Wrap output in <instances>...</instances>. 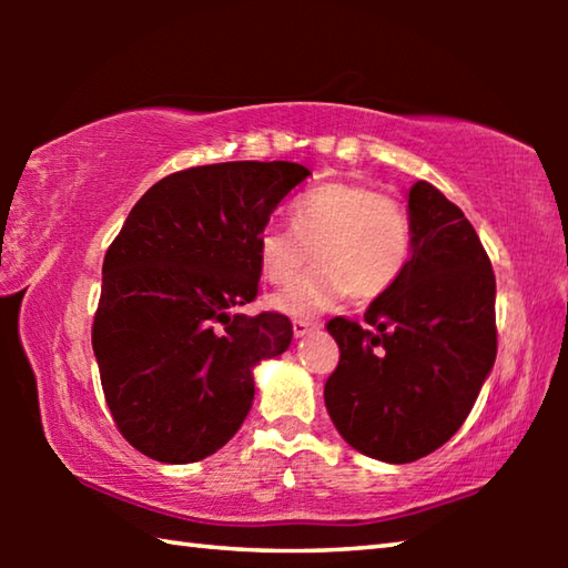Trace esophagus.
Returning <instances> with one entry per match:
<instances>
[{"mask_svg":"<svg viewBox=\"0 0 568 568\" xmlns=\"http://www.w3.org/2000/svg\"><path fill=\"white\" fill-rule=\"evenodd\" d=\"M318 328H321L318 321H303V318H295V321H293L295 338H303V335H307L311 331H318Z\"/></svg>","mask_w":568,"mask_h":568,"instance_id":"esophagus-1","label":"esophagus"}]
</instances>
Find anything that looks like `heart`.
I'll return each instance as SVG.
<instances>
[{
	"mask_svg": "<svg viewBox=\"0 0 568 568\" xmlns=\"http://www.w3.org/2000/svg\"><path fill=\"white\" fill-rule=\"evenodd\" d=\"M273 297L287 315L321 313L341 297L373 301L396 285L413 253V220L398 197L358 182H325L291 210V227L267 225L257 235V265L265 281L287 283Z\"/></svg>",
	"mask_w": 568,
	"mask_h": 568,
	"instance_id": "obj_1",
	"label": "heart"
}]
</instances>
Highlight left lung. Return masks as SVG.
I'll use <instances>...</instances> for the list:
<instances>
[{
	"label": "left lung",
	"instance_id": "left-lung-1",
	"mask_svg": "<svg viewBox=\"0 0 568 568\" xmlns=\"http://www.w3.org/2000/svg\"><path fill=\"white\" fill-rule=\"evenodd\" d=\"M413 253L363 321L333 318L341 348L325 408L361 454L410 464L464 426L496 361V277L474 225L444 192L408 190Z\"/></svg>",
	"mask_w": 568,
	"mask_h": 568
}]
</instances>
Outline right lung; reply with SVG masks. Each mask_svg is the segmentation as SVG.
Wrapping results in <instances>:
<instances>
[{
    "label": "right lung",
    "instance_id": "right-lung-1",
    "mask_svg": "<svg viewBox=\"0 0 568 568\" xmlns=\"http://www.w3.org/2000/svg\"><path fill=\"white\" fill-rule=\"evenodd\" d=\"M307 175L283 160L190 168L130 210L102 263L92 348L112 418L140 454L192 464L243 426L253 368L287 351L293 323L233 311L257 295V235Z\"/></svg>",
    "mask_w": 568,
    "mask_h": 568
}]
</instances>
